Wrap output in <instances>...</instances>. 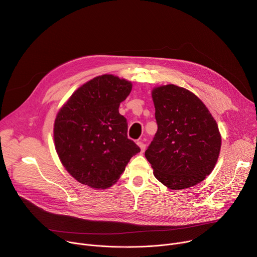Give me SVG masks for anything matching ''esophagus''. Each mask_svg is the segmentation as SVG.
Segmentation results:
<instances>
[{
  "instance_id": "obj_1",
  "label": "esophagus",
  "mask_w": 257,
  "mask_h": 257,
  "mask_svg": "<svg viewBox=\"0 0 257 257\" xmlns=\"http://www.w3.org/2000/svg\"><path fill=\"white\" fill-rule=\"evenodd\" d=\"M138 145H139V147L141 148V152H142V153L145 152V150H146V144H145L144 142H142V141H139V142H138Z\"/></svg>"
}]
</instances>
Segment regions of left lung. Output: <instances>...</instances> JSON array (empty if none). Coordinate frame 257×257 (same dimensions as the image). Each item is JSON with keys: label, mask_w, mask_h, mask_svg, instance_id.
I'll list each match as a JSON object with an SVG mask.
<instances>
[{"label": "left lung", "mask_w": 257, "mask_h": 257, "mask_svg": "<svg viewBox=\"0 0 257 257\" xmlns=\"http://www.w3.org/2000/svg\"><path fill=\"white\" fill-rule=\"evenodd\" d=\"M158 130L145 153L154 176L169 189L192 187L214 169L221 148L218 125L192 92L175 84L152 91Z\"/></svg>", "instance_id": "1"}]
</instances>
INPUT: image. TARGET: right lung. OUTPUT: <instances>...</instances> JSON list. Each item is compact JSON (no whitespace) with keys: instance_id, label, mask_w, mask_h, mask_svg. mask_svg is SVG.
Wrapping results in <instances>:
<instances>
[{"instance_id":"obj_1","label":"right lung","mask_w":257,"mask_h":257,"mask_svg":"<svg viewBox=\"0 0 257 257\" xmlns=\"http://www.w3.org/2000/svg\"><path fill=\"white\" fill-rule=\"evenodd\" d=\"M132 83L112 74L78 88L57 114L54 128L59 158L75 180L96 189L113 185L140 147L127 138L128 124L118 106Z\"/></svg>"}]
</instances>
